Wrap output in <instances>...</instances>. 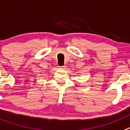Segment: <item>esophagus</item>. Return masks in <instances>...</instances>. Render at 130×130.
<instances>
[{
    "instance_id": "34e87169",
    "label": "esophagus",
    "mask_w": 130,
    "mask_h": 130,
    "mask_svg": "<svg viewBox=\"0 0 130 130\" xmlns=\"http://www.w3.org/2000/svg\"><path fill=\"white\" fill-rule=\"evenodd\" d=\"M59 68L60 69H62V70H65V69H66V66H60Z\"/></svg>"
}]
</instances>
